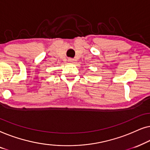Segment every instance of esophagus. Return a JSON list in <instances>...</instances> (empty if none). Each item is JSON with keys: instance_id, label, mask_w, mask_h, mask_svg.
<instances>
[{"instance_id": "esophagus-1", "label": "esophagus", "mask_w": 150, "mask_h": 150, "mask_svg": "<svg viewBox=\"0 0 150 150\" xmlns=\"http://www.w3.org/2000/svg\"><path fill=\"white\" fill-rule=\"evenodd\" d=\"M74 61V60L73 59H68V61H69V62H73Z\"/></svg>"}]
</instances>
